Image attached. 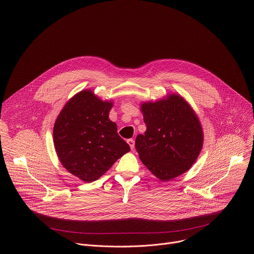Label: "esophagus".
<instances>
[{
  "instance_id": "esophagus-1",
  "label": "esophagus",
  "mask_w": 254,
  "mask_h": 254,
  "mask_svg": "<svg viewBox=\"0 0 254 254\" xmlns=\"http://www.w3.org/2000/svg\"><path fill=\"white\" fill-rule=\"evenodd\" d=\"M127 143H128V146L130 147V149L133 150V148H134V140H133L132 138H129V139H127Z\"/></svg>"
}]
</instances>
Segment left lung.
<instances>
[{
  "mask_svg": "<svg viewBox=\"0 0 254 254\" xmlns=\"http://www.w3.org/2000/svg\"><path fill=\"white\" fill-rule=\"evenodd\" d=\"M140 112L147 129L135 138L139 160L161 182L191 169L204 141L203 127L190 103L179 93L142 101Z\"/></svg>",
  "mask_w": 254,
  "mask_h": 254,
  "instance_id": "8db88e82",
  "label": "left lung"
}]
</instances>
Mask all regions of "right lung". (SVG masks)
<instances>
[{
  "label": "right lung",
  "mask_w": 254,
  "mask_h": 254,
  "mask_svg": "<svg viewBox=\"0 0 254 254\" xmlns=\"http://www.w3.org/2000/svg\"><path fill=\"white\" fill-rule=\"evenodd\" d=\"M113 106V100L83 89L65 103L55 121L53 142L59 162L85 183L99 179L130 151L108 118Z\"/></svg>",
  "instance_id": "add662e5"
}]
</instances>
